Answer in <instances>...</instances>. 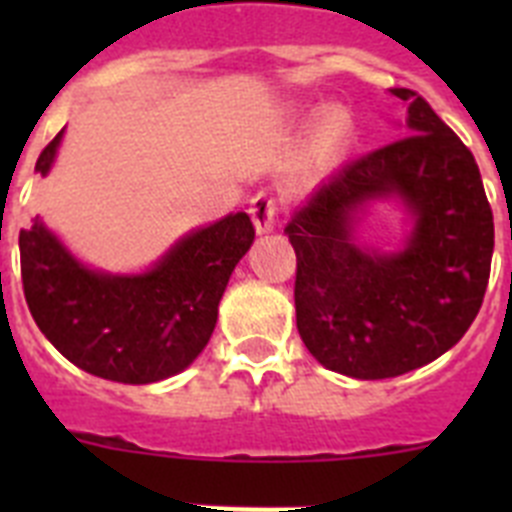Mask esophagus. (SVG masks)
<instances>
[{"label":"esophagus","mask_w":512,"mask_h":512,"mask_svg":"<svg viewBox=\"0 0 512 512\" xmlns=\"http://www.w3.org/2000/svg\"><path fill=\"white\" fill-rule=\"evenodd\" d=\"M277 210H279L277 200L269 197L266 192H259L256 197H253L248 212H251L256 233H269V230H274V217H277Z\"/></svg>","instance_id":"obj_1"}]
</instances>
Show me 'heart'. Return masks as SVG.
<instances>
[{"instance_id": "b5f03b06", "label": "heart", "mask_w": 512, "mask_h": 512, "mask_svg": "<svg viewBox=\"0 0 512 512\" xmlns=\"http://www.w3.org/2000/svg\"><path fill=\"white\" fill-rule=\"evenodd\" d=\"M346 133H348V120L341 115V112H330V115H325L323 128H320V140H323L325 146L328 148L341 146Z\"/></svg>"}]
</instances>
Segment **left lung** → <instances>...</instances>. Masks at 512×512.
Returning a JSON list of instances; mask_svg holds the SVG:
<instances>
[{"label": "left lung", "mask_w": 512, "mask_h": 512, "mask_svg": "<svg viewBox=\"0 0 512 512\" xmlns=\"http://www.w3.org/2000/svg\"><path fill=\"white\" fill-rule=\"evenodd\" d=\"M402 138L320 184L284 233L297 253L302 341L325 369L390 379L431 364L477 318L495 225L472 151L413 89ZM397 199L414 228L397 252L355 243L369 201Z\"/></svg>", "instance_id": "1"}]
</instances>
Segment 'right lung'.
<instances>
[{
	"label": "right lung",
	"mask_w": 512,
	"mask_h": 512,
	"mask_svg": "<svg viewBox=\"0 0 512 512\" xmlns=\"http://www.w3.org/2000/svg\"><path fill=\"white\" fill-rule=\"evenodd\" d=\"M61 138L63 130L40 153V176L51 171ZM253 235L251 217L233 212L179 238L143 274H110L81 264L35 217L20 230L27 307L43 336L84 372L122 384L161 382L202 354Z\"/></svg>",
	"instance_id": "1"
}]
</instances>
